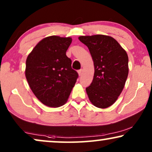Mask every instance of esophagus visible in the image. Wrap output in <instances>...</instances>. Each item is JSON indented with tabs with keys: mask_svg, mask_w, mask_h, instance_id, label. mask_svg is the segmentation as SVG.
Masks as SVG:
<instances>
[{
	"mask_svg": "<svg viewBox=\"0 0 152 152\" xmlns=\"http://www.w3.org/2000/svg\"><path fill=\"white\" fill-rule=\"evenodd\" d=\"M82 72H83V70H82V69H81V70H78V74H79V76H81L82 75Z\"/></svg>",
	"mask_w": 152,
	"mask_h": 152,
	"instance_id": "obj_1",
	"label": "esophagus"
}]
</instances>
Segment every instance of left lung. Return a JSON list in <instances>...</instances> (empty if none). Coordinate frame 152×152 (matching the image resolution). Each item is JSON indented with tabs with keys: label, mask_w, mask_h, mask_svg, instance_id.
Wrapping results in <instances>:
<instances>
[{
	"label": "left lung",
	"mask_w": 152,
	"mask_h": 152,
	"mask_svg": "<svg viewBox=\"0 0 152 152\" xmlns=\"http://www.w3.org/2000/svg\"><path fill=\"white\" fill-rule=\"evenodd\" d=\"M88 47L94 64V76L86 88L95 107L106 109L115 102L123 90L129 73L126 52L113 37L96 34L80 36Z\"/></svg>",
	"instance_id": "obj_1"
}]
</instances>
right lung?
<instances>
[{"instance_id":"right-lung-1","label":"right lung","mask_w":152,"mask_h":152,"mask_svg":"<svg viewBox=\"0 0 152 152\" xmlns=\"http://www.w3.org/2000/svg\"><path fill=\"white\" fill-rule=\"evenodd\" d=\"M71 43V37H45L27 57V81L37 99L47 107L64 105L78 77L66 54Z\"/></svg>"}]
</instances>
